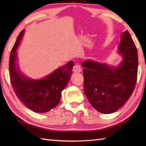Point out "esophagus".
Returning <instances> with one entry per match:
<instances>
[{"label": "esophagus", "mask_w": 146, "mask_h": 146, "mask_svg": "<svg viewBox=\"0 0 146 146\" xmlns=\"http://www.w3.org/2000/svg\"><path fill=\"white\" fill-rule=\"evenodd\" d=\"M81 71H82V68L80 67L79 65L75 64V66H73V71L74 73H80V72H81Z\"/></svg>", "instance_id": "esophagus-1"}]
</instances>
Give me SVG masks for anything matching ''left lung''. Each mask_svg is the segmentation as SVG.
Here are the masks:
<instances>
[{"mask_svg": "<svg viewBox=\"0 0 146 146\" xmlns=\"http://www.w3.org/2000/svg\"><path fill=\"white\" fill-rule=\"evenodd\" d=\"M118 50L123 60L117 68L92 60L82 63L85 68V94L92 106L102 113H111L122 107L132 95L137 81V50L128 31L121 35Z\"/></svg>", "mask_w": 146, "mask_h": 146, "instance_id": "8db88e82", "label": "left lung"}]
</instances>
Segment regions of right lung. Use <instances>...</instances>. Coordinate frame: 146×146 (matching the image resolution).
Listing matches in <instances>:
<instances>
[{
    "instance_id": "obj_1",
    "label": "right lung",
    "mask_w": 146,
    "mask_h": 146,
    "mask_svg": "<svg viewBox=\"0 0 146 146\" xmlns=\"http://www.w3.org/2000/svg\"><path fill=\"white\" fill-rule=\"evenodd\" d=\"M23 34L24 30L17 36L11 52L9 72L11 84L15 95L27 108L35 112H47L60 103L61 92L70 79L74 63L68 62L42 80L27 78L15 63L16 49Z\"/></svg>"
}]
</instances>
